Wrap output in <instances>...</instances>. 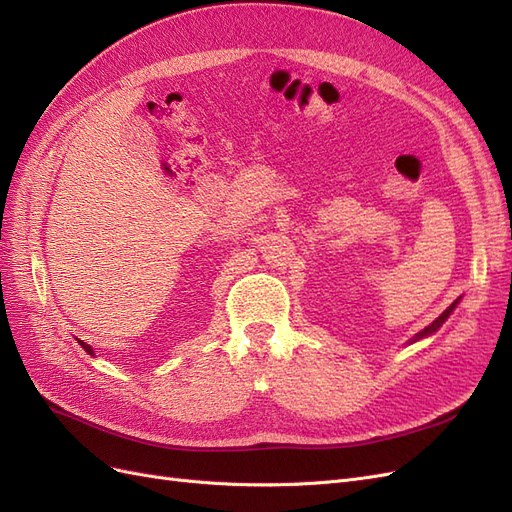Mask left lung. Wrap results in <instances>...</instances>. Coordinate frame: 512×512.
I'll return each mask as SVG.
<instances>
[{"instance_id":"1","label":"left lung","mask_w":512,"mask_h":512,"mask_svg":"<svg viewBox=\"0 0 512 512\" xmlns=\"http://www.w3.org/2000/svg\"><path fill=\"white\" fill-rule=\"evenodd\" d=\"M455 305H457V301H455V303H451V305H448V307L444 309V312H442V314H440V316H438L436 320H433V322L429 324V327H427V329H423L421 333H418V335H416V339H421V337H427V335H431V333H436V331H438V329L442 327V324L446 322V318L453 314V309H455Z\"/></svg>"}]
</instances>
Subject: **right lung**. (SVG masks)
<instances>
[{"mask_svg":"<svg viewBox=\"0 0 512 512\" xmlns=\"http://www.w3.org/2000/svg\"><path fill=\"white\" fill-rule=\"evenodd\" d=\"M79 344H81V346H83V348H85V350H87V352H89V354H94V350H91V346H89V344H85V342H81V339H79Z\"/></svg>","mask_w":512,"mask_h":512,"instance_id":"add662e5","label":"right lung"}]
</instances>
